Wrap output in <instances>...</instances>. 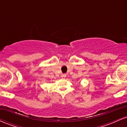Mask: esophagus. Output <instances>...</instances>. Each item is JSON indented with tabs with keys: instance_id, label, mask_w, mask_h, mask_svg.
I'll list each match as a JSON object with an SVG mask.
<instances>
[{
	"instance_id": "obj_1",
	"label": "esophagus",
	"mask_w": 127,
	"mask_h": 127,
	"mask_svg": "<svg viewBox=\"0 0 127 127\" xmlns=\"http://www.w3.org/2000/svg\"><path fill=\"white\" fill-rule=\"evenodd\" d=\"M61 76H62V78H65V77H66V75H65V74H62Z\"/></svg>"
}]
</instances>
